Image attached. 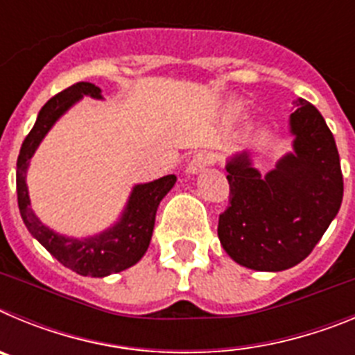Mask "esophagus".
<instances>
[{
    "label": "esophagus",
    "mask_w": 355,
    "mask_h": 355,
    "mask_svg": "<svg viewBox=\"0 0 355 355\" xmlns=\"http://www.w3.org/2000/svg\"><path fill=\"white\" fill-rule=\"evenodd\" d=\"M215 162H216V156L213 155V153H199V155L193 156L192 162L188 163L187 172L188 174H197V172H200L202 168H206L208 165H211V163Z\"/></svg>",
    "instance_id": "1"
}]
</instances>
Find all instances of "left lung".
<instances>
[{
    "label": "left lung",
    "instance_id": "1",
    "mask_svg": "<svg viewBox=\"0 0 355 355\" xmlns=\"http://www.w3.org/2000/svg\"><path fill=\"white\" fill-rule=\"evenodd\" d=\"M290 115L293 153L261 175L249 153L225 165L229 206L218 216V238L241 266L281 272L306 259L324 236L343 199L340 155L331 130L306 99Z\"/></svg>",
    "mask_w": 355,
    "mask_h": 355
}]
</instances>
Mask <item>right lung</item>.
<instances>
[{
  "label": "right lung",
  "mask_w": 355,
  "mask_h": 355,
  "mask_svg": "<svg viewBox=\"0 0 355 355\" xmlns=\"http://www.w3.org/2000/svg\"><path fill=\"white\" fill-rule=\"evenodd\" d=\"M83 96L101 99V89L94 83L80 81L69 89L62 90L51 97L40 108L35 126L31 128L24 139L17 158L15 183H17V205L24 225L31 236L46 247L53 258L64 266L80 275L106 277L110 274L126 270L135 263H139L149 247L155 218L162 199L171 192L175 183V175H163L150 183L135 184L128 205L115 225L90 238H69L55 233L39 220L30 206V196L26 187V171L30 158L37 150L39 144L46 137L58 119Z\"/></svg>",
  "instance_id": "1"
}]
</instances>
